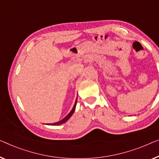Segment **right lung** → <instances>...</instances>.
Wrapping results in <instances>:
<instances>
[{
	"mask_svg": "<svg viewBox=\"0 0 159 159\" xmlns=\"http://www.w3.org/2000/svg\"><path fill=\"white\" fill-rule=\"evenodd\" d=\"M77 100H78V98H76L75 99V104H74V106H73V109L71 110V111H70V112L68 113V114L64 118H63L62 120H60V121H58V122H56V123H53V124H48L47 125H60V124H63V123H65L66 121H67V120L69 119V118H70V116H71L73 115V112H74V111H75V106H76V103H77Z\"/></svg>",
	"mask_w": 159,
	"mask_h": 159,
	"instance_id": "1",
	"label": "right lung"
}]
</instances>
